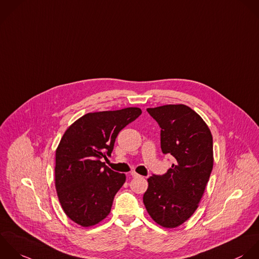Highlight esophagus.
Here are the masks:
<instances>
[{"label": "esophagus", "instance_id": "esophagus-1", "mask_svg": "<svg viewBox=\"0 0 259 259\" xmlns=\"http://www.w3.org/2000/svg\"><path fill=\"white\" fill-rule=\"evenodd\" d=\"M130 176H131L132 178H139V177H140V175H138V174H137V172H135V171L130 172Z\"/></svg>", "mask_w": 259, "mask_h": 259}]
</instances>
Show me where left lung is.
Wrapping results in <instances>:
<instances>
[{
	"instance_id": "1",
	"label": "left lung",
	"mask_w": 259,
	"mask_h": 259,
	"mask_svg": "<svg viewBox=\"0 0 259 259\" xmlns=\"http://www.w3.org/2000/svg\"><path fill=\"white\" fill-rule=\"evenodd\" d=\"M160 127V146L175 162L164 175H152L143 203L164 228H176L197 210L213 169V137L204 120L186 105L148 108Z\"/></svg>"
}]
</instances>
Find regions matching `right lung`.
<instances>
[{"label":"right lung","instance_id":"obj_1","mask_svg":"<svg viewBox=\"0 0 259 259\" xmlns=\"http://www.w3.org/2000/svg\"><path fill=\"white\" fill-rule=\"evenodd\" d=\"M139 108L88 113L71 124L55 152V188L66 216L82 227L104 220L126 181L102 162L119 132L141 115Z\"/></svg>","mask_w":259,"mask_h":259}]
</instances>
